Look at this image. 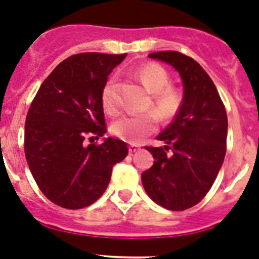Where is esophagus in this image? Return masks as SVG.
Instances as JSON below:
<instances>
[{
	"mask_svg": "<svg viewBox=\"0 0 259 259\" xmlns=\"http://www.w3.org/2000/svg\"><path fill=\"white\" fill-rule=\"evenodd\" d=\"M128 150H130V153H136L140 150V146L136 145V144H131V145L128 146Z\"/></svg>",
	"mask_w": 259,
	"mask_h": 259,
	"instance_id": "esophagus-1",
	"label": "esophagus"
}]
</instances>
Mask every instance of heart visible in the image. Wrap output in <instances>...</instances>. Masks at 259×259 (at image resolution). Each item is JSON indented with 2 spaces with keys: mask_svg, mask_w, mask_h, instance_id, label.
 Listing matches in <instances>:
<instances>
[{
  "mask_svg": "<svg viewBox=\"0 0 259 259\" xmlns=\"http://www.w3.org/2000/svg\"><path fill=\"white\" fill-rule=\"evenodd\" d=\"M137 77L145 89L153 95V109L163 119L174 116L180 106L182 96L174 87H168L170 77L167 71L157 63H145L136 71ZM102 106L109 114H114L119 109V97L116 93V79L110 77L102 88ZM157 128V116L154 114L145 115H122L111 124L114 136L128 141L139 143L143 137L152 134Z\"/></svg>",
  "mask_w": 259,
  "mask_h": 259,
  "instance_id": "1",
  "label": "heart"
}]
</instances>
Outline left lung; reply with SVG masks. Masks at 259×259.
<instances>
[{
  "instance_id": "left-lung-1",
  "label": "left lung",
  "mask_w": 259,
  "mask_h": 259,
  "mask_svg": "<svg viewBox=\"0 0 259 259\" xmlns=\"http://www.w3.org/2000/svg\"><path fill=\"white\" fill-rule=\"evenodd\" d=\"M149 58L179 72L183 101L174 122L157 136L166 145L146 148L154 163L141 180L155 203L180 211L197 205L217 179L226 155L227 114L212 80L193 58L179 52L150 53Z\"/></svg>"
}]
</instances>
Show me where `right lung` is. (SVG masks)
<instances>
[{
  "label": "right lung",
  "instance_id": "add662e5",
  "mask_svg": "<svg viewBox=\"0 0 259 259\" xmlns=\"http://www.w3.org/2000/svg\"><path fill=\"white\" fill-rule=\"evenodd\" d=\"M127 54L81 53L61 62L41 84L24 127V153L45 197L65 209L92 205L106 191L113 166L128 154L124 141L104 137L102 88Z\"/></svg>",
  "mask_w": 259,
  "mask_h": 259
}]
</instances>
